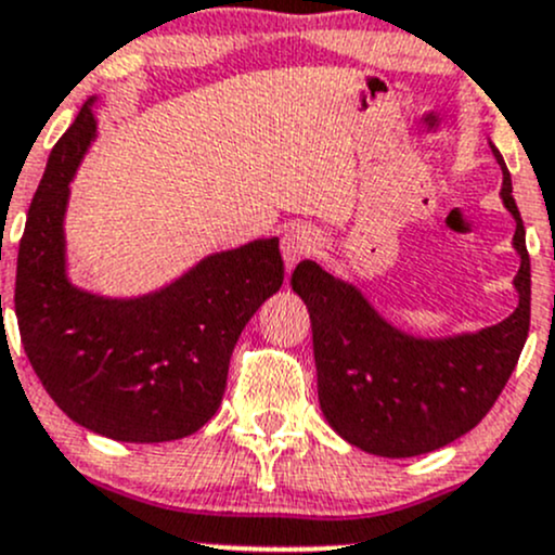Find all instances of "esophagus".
<instances>
[{
	"label": "esophagus",
	"instance_id": "34e87169",
	"mask_svg": "<svg viewBox=\"0 0 555 555\" xmlns=\"http://www.w3.org/2000/svg\"><path fill=\"white\" fill-rule=\"evenodd\" d=\"M280 248H283L285 270L291 272L296 264H299L304 256L314 254V248H318V235H314L307 224H291V228L283 232Z\"/></svg>",
	"mask_w": 555,
	"mask_h": 555
}]
</instances>
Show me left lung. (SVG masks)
I'll use <instances>...</instances> for the list:
<instances>
[{"mask_svg":"<svg viewBox=\"0 0 555 555\" xmlns=\"http://www.w3.org/2000/svg\"><path fill=\"white\" fill-rule=\"evenodd\" d=\"M500 201L514 217L518 304L503 323L452 336H413L384 318L349 280L304 259L291 288L312 320L320 410L349 444L380 457H415L468 434L514 373L529 333V254L511 175Z\"/></svg>","mask_w":555,"mask_h":555,"instance_id":"obj_1","label":"left lung"}]
</instances>
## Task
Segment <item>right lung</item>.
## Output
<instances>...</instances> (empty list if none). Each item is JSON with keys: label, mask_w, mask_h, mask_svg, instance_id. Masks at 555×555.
Listing matches in <instances>:
<instances>
[{"label": "right lung", "mask_w": 555, "mask_h": 555, "mask_svg": "<svg viewBox=\"0 0 555 555\" xmlns=\"http://www.w3.org/2000/svg\"><path fill=\"white\" fill-rule=\"evenodd\" d=\"M98 94L52 147L17 251L15 314L47 395L116 442H171L211 421L243 327L283 285L278 237L208 254L140 296H103L68 275L70 180L98 137Z\"/></svg>", "instance_id": "obj_1"}]
</instances>
